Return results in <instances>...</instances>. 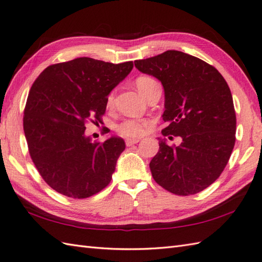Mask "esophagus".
Listing matches in <instances>:
<instances>
[{"label":"esophagus","instance_id":"esophagus-1","mask_svg":"<svg viewBox=\"0 0 262 262\" xmlns=\"http://www.w3.org/2000/svg\"><path fill=\"white\" fill-rule=\"evenodd\" d=\"M138 142H139L138 138H127L126 141H125V143H126L127 146H132V145H134V144H137Z\"/></svg>","mask_w":262,"mask_h":262}]
</instances>
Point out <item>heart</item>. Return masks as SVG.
<instances>
[{
	"instance_id": "heart-1",
	"label": "heart",
	"mask_w": 262,
	"mask_h": 262,
	"mask_svg": "<svg viewBox=\"0 0 262 262\" xmlns=\"http://www.w3.org/2000/svg\"><path fill=\"white\" fill-rule=\"evenodd\" d=\"M155 82L154 79L149 77H139L136 80V86L138 90L144 94L146 89L149 87V84ZM115 94L111 93L107 97V105L112 106L114 102ZM148 123L144 119H137V118H127L121 121L116 126V130L120 136L127 137V138H136L144 135L146 127Z\"/></svg>"
}]
</instances>
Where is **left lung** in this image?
Returning <instances> with one entry per match:
<instances>
[{
  "mask_svg": "<svg viewBox=\"0 0 262 262\" xmlns=\"http://www.w3.org/2000/svg\"><path fill=\"white\" fill-rule=\"evenodd\" d=\"M135 67L164 87L163 136L182 137L180 146L159 138V153L149 163L153 179L176 195L203 191L221 175L235 143V111L227 81L213 66L176 50L136 60Z\"/></svg>",
  "mask_w": 262,
  "mask_h": 262,
  "instance_id": "1",
  "label": "left lung"
}]
</instances>
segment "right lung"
Instances as JSON below:
<instances>
[{"mask_svg":"<svg viewBox=\"0 0 262 262\" xmlns=\"http://www.w3.org/2000/svg\"><path fill=\"white\" fill-rule=\"evenodd\" d=\"M93 58L47 67L27 99L23 129L32 162L46 183L72 199H86L112 181L124 139L91 142L86 124L100 123L107 97L133 69Z\"/></svg>","mask_w":262,"mask_h":262,"instance_id":"1","label":"right lung"}]
</instances>
